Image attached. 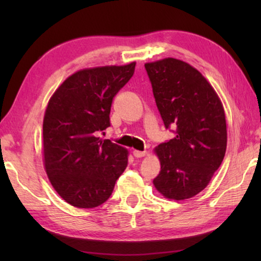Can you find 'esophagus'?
<instances>
[{"label": "esophagus", "instance_id": "esophagus-1", "mask_svg": "<svg viewBox=\"0 0 261 261\" xmlns=\"http://www.w3.org/2000/svg\"><path fill=\"white\" fill-rule=\"evenodd\" d=\"M134 155L136 156V158H143V156H145L147 154V152L146 151H138V149H135L134 152Z\"/></svg>", "mask_w": 261, "mask_h": 261}]
</instances>
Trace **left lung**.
<instances>
[{"instance_id": "1", "label": "left lung", "mask_w": 261, "mask_h": 261, "mask_svg": "<svg viewBox=\"0 0 261 261\" xmlns=\"http://www.w3.org/2000/svg\"><path fill=\"white\" fill-rule=\"evenodd\" d=\"M159 112L176 136L154 148L161 170L153 184L167 199L201 192L219 169L227 148L223 105L196 68L173 57L145 63Z\"/></svg>"}]
</instances>
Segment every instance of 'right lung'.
Instances as JSON below:
<instances>
[{
    "label": "right lung",
    "instance_id": "obj_1",
    "mask_svg": "<svg viewBox=\"0 0 261 261\" xmlns=\"http://www.w3.org/2000/svg\"><path fill=\"white\" fill-rule=\"evenodd\" d=\"M136 62L72 73L48 101L42 124L43 166L62 199L94 208L108 199L127 166V149L98 137L110 126L114 96L129 82Z\"/></svg>",
    "mask_w": 261,
    "mask_h": 261
}]
</instances>
